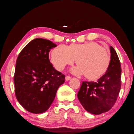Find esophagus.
Listing matches in <instances>:
<instances>
[{
	"label": "esophagus",
	"instance_id": "obj_1",
	"mask_svg": "<svg viewBox=\"0 0 134 134\" xmlns=\"http://www.w3.org/2000/svg\"><path fill=\"white\" fill-rule=\"evenodd\" d=\"M71 77L70 76H69V75H67L66 77H65V80H66V81H69V80H70V79H71Z\"/></svg>",
	"mask_w": 134,
	"mask_h": 134
}]
</instances>
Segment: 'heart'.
Returning <instances> with one entry per match:
<instances>
[{"label": "heart", "mask_w": 134, "mask_h": 134, "mask_svg": "<svg viewBox=\"0 0 134 134\" xmlns=\"http://www.w3.org/2000/svg\"><path fill=\"white\" fill-rule=\"evenodd\" d=\"M75 59L78 66L72 69V73L84 75L90 80H96L105 74L111 63V55L105 48L96 42L72 43L69 46L61 44L51 53V62L57 70H62L66 65L73 64Z\"/></svg>", "instance_id": "heart-1"}]
</instances>
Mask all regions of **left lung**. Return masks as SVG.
Wrapping results in <instances>:
<instances>
[{
    "label": "left lung",
    "mask_w": 134,
    "mask_h": 134,
    "mask_svg": "<svg viewBox=\"0 0 134 134\" xmlns=\"http://www.w3.org/2000/svg\"><path fill=\"white\" fill-rule=\"evenodd\" d=\"M111 63L105 73L96 82L83 81L77 94L80 103L88 113H106L115 104L121 86V63L110 46Z\"/></svg>",
    "instance_id": "obj_1"
}]
</instances>
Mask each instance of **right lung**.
Here are the masks:
<instances>
[{
  "label": "right lung",
  "mask_w": 134,
  "mask_h": 134,
  "mask_svg": "<svg viewBox=\"0 0 134 134\" xmlns=\"http://www.w3.org/2000/svg\"><path fill=\"white\" fill-rule=\"evenodd\" d=\"M57 45L51 41L37 38L21 51L16 60L14 89L19 103L34 114L44 113L54 101L65 75L50 63L48 53Z\"/></svg>",
  "instance_id": "obj_1"
}]
</instances>
